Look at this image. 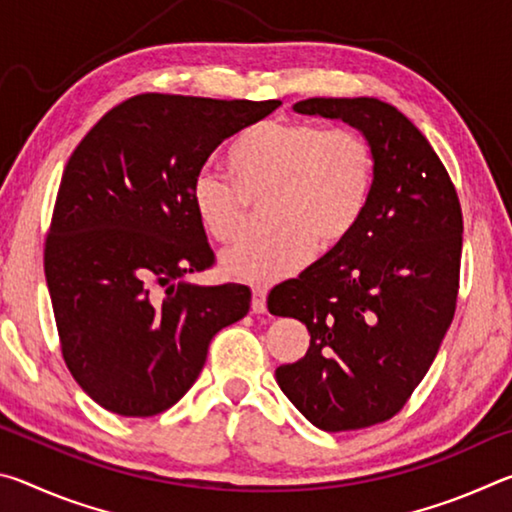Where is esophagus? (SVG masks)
I'll list each match as a JSON object with an SVG mask.
<instances>
[{
	"label": "esophagus",
	"mask_w": 512,
	"mask_h": 512,
	"mask_svg": "<svg viewBox=\"0 0 512 512\" xmlns=\"http://www.w3.org/2000/svg\"><path fill=\"white\" fill-rule=\"evenodd\" d=\"M250 309H253V314H264L266 311V291L255 287L253 289V300H250Z\"/></svg>",
	"instance_id": "34e87169"
}]
</instances>
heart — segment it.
Wrapping results in <instances>:
<instances>
[{"label": "heart", "mask_w": 512, "mask_h": 512, "mask_svg": "<svg viewBox=\"0 0 512 512\" xmlns=\"http://www.w3.org/2000/svg\"><path fill=\"white\" fill-rule=\"evenodd\" d=\"M232 180L201 167L189 201L201 228L232 244L246 228L250 203H264V235L223 255V268L250 284L296 275L311 253L343 246L366 219L377 192L379 158L357 131H332L309 119H268L246 128L228 151Z\"/></svg>", "instance_id": "b5f03b06"}]
</instances>
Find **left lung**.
<instances>
[{
	"mask_svg": "<svg viewBox=\"0 0 512 512\" xmlns=\"http://www.w3.org/2000/svg\"><path fill=\"white\" fill-rule=\"evenodd\" d=\"M293 110L354 126L379 158L357 232L268 293V311L311 336L305 357L275 370L282 393L318 429L354 431L402 411L452 325L461 203L427 137L391 103L316 97Z\"/></svg>",
	"mask_w": 512,
	"mask_h": 512,
	"instance_id": "obj_1",
	"label": "left lung"
}]
</instances>
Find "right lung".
Listing matches in <instances>:
<instances>
[{
    "mask_svg": "<svg viewBox=\"0 0 512 512\" xmlns=\"http://www.w3.org/2000/svg\"><path fill=\"white\" fill-rule=\"evenodd\" d=\"M282 101L137 94L76 146L45 241L60 350L94 402L126 418L171 409L219 329L250 309L244 284L196 287L214 264L189 183L210 153Z\"/></svg>",
    "mask_w": 512,
    "mask_h": 512,
    "instance_id": "add662e5",
    "label": "right lung"
}]
</instances>
